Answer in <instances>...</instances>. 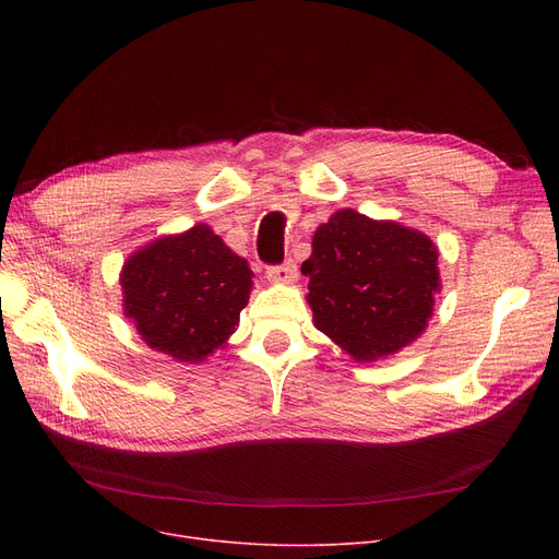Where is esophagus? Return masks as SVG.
<instances>
[{
  "label": "esophagus",
  "mask_w": 559,
  "mask_h": 559,
  "mask_svg": "<svg viewBox=\"0 0 559 559\" xmlns=\"http://www.w3.org/2000/svg\"><path fill=\"white\" fill-rule=\"evenodd\" d=\"M297 276H299L297 264L292 260H285L281 264H272V267H267V278L274 283H295Z\"/></svg>",
  "instance_id": "34e87169"
}]
</instances>
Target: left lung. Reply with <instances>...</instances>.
Segmentation results:
<instances>
[{
  "mask_svg": "<svg viewBox=\"0 0 559 559\" xmlns=\"http://www.w3.org/2000/svg\"><path fill=\"white\" fill-rule=\"evenodd\" d=\"M314 326L371 362L421 335L439 292L437 249L424 233L337 211L301 264Z\"/></svg>",
  "mask_w": 559,
  "mask_h": 559,
  "instance_id": "left-lung-1",
  "label": "left lung"
}]
</instances>
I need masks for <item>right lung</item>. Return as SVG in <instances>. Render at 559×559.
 <instances>
[{"instance_id":"obj_1","label":"right lung","mask_w":559,"mask_h":559,"mask_svg":"<svg viewBox=\"0 0 559 559\" xmlns=\"http://www.w3.org/2000/svg\"><path fill=\"white\" fill-rule=\"evenodd\" d=\"M251 276L245 258L197 224L127 260L124 314L152 348L179 362H199L238 326Z\"/></svg>"}]
</instances>
